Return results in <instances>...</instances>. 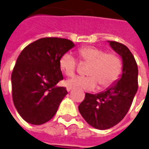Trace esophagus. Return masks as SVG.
Returning a JSON list of instances; mask_svg holds the SVG:
<instances>
[{"instance_id":"34e87169","label":"esophagus","mask_w":149,"mask_h":149,"mask_svg":"<svg viewBox=\"0 0 149 149\" xmlns=\"http://www.w3.org/2000/svg\"><path fill=\"white\" fill-rule=\"evenodd\" d=\"M72 89V86H66V90H67V91H68V92L70 91V90Z\"/></svg>"}]
</instances>
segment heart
<instances>
[{"mask_svg": "<svg viewBox=\"0 0 149 149\" xmlns=\"http://www.w3.org/2000/svg\"><path fill=\"white\" fill-rule=\"evenodd\" d=\"M81 62L89 63L86 73L88 76L77 77L68 81V84L82 89L92 90L100 85L101 89L108 88L120 78L123 72V61L116 53H106L105 49L85 46L77 51ZM60 67L67 77L74 76L78 66V61L70 53L64 54L60 59Z\"/></svg>", "mask_w": 149, "mask_h": 149, "instance_id": "b5f03b06", "label": "heart"}]
</instances>
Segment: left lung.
<instances>
[{
	"instance_id": "obj_1",
	"label": "left lung",
	"mask_w": 149,
	"mask_h": 149,
	"mask_svg": "<svg viewBox=\"0 0 149 149\" xmlns=\"http://www.w3.org/2000/svg\"><path fill=\"white\" fill-rule=\"evenodd\" d=\"M110 46L122 56L123 74L113 86L97 94L86 93L79 111L86 123L95 129L104 130L118 124L131 107L138 90V66L129 49L116 41Z\"/></svg>"
}]
</instances>
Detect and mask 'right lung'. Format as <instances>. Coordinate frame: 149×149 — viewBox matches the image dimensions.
I'll use <instances>...</instances> for the list:
<instances>
[{
    "label": "right lung",
    "mask_w": 149,
    "mask_h": 149,
    "mask_svg": "<svg viewBox=\"0 0 149 149\" xmlns=\"http://www.w3.org/2000/svg\"><path fill=\"white\" fill-rule=\"evenodd\" d=\"M73 47L70 40L43 37L21 51L11 74L12 98L26 123L42 125L56 113L67 94L66 87L56 86L63 79L59 62Z\"/></svg>",
    "instance_id": "add662e5"
}]
</instances>
